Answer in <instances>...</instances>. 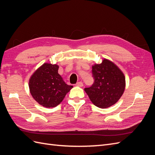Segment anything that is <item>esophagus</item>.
I'll list each match as a JSON object with an SVG mask.
<instances>
[{
    "mask_svg": "<svg viewBox=\"0 0 155 155\" xmlns=\"http://www.w3.org/2000/svg\"><path fill=\"white\" fill-rule=\"evenodd\" d=\"M76 85L78 86V87H83V83L81 81H79V82H78L76 84Z\"/></svg>",
    "mask_w": 155,
    "mask_h": 155,
    "instance_id": "obj_1",
    "label": "esophagus"
}]
</instances>
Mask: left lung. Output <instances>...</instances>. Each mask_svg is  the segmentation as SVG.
Returning a JSON list of instances; mask_svg holds the SVG:
<instances>
[{"label": "left lung", "mask_w": 155, "mask_h": 155, "mask_svg": "<svg viewBox=\"0 0 155 155\" xmlns=\"http://www.w3.org/2000/svg\"><path fill=\"white\" fill-rule=\"evenodd\" d=\"M94 83L85 91L96 107L105 109L115 104L125 90V78L122 72L107 59L92 66Z\"/></svg>", "instance_id": "1"}]
</instances>
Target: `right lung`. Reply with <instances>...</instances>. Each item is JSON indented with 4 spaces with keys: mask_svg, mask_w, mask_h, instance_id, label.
I'll list each match as a JSON object with an SVG mask.
<instances>
[{
    "mask_svg": "<svg viewBox=\"0 0 155 155\" xmlns=\"http://www.w3.org/2000/svg\"><path fill=\"white\" fill-rule=\"evenodd\" d=\"M57 64L45 63L32 75L29 88L35 100L45 107H55L73 86L64 83L58 74Z\"/></svg>",
    "mask_w": 155,
    "mask_h": 155,
    "instance_id": "obj_1",
    "label": "right lung"
}]
</instances>
